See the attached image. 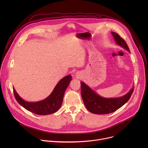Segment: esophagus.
Segmentation results:
<instances>
[{"instance_id": "esophagus-1", "label": "esophagus", "mask_w": 148, "mask_h": 148, "mask_svg": "<svg viewBox=\"0 0 148 148\" xmlns=\"http://www.w3.org/2000/svg\"><path fill=\"white\" fill-rule=\"evenodd\" d=\"M75 77H76V78H80L81 77H82V74H81V72H79V71H78V72H77L76 73H75Z\"/></svg>"}]
</instances>
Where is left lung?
Segmentation results:
<instances>
[{"mask_svg": "<svg viewBox=\"0 0 148 148\" xmlns=\"http://www.w3.org/2000/svg\"><path fill=\"white\" fill-rule=\"evenodd\" d=\"M116 45L130 52L125 42L117 33L111 32ZM134 86L126 94L116 98H105L100 96L84 82H81V94L86 108L95 114L112 113L128 102L134 91Z\"/></svg>", "mask_w": 148, "mask_h": 148, "instance_id": "1", "label": "left lung"}]
</instances>
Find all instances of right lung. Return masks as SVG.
Instances as JSON below:
<instances>
[{
  "instance_id": "add662e5",
  "label": "right lung",
  "mask_w": 148,
  "mask_h": 148,
  "mask_svg": "<svg viewBox=\"0 0 148 148\" xmlns=\"http://www.w3.org/2000/svg\"><path fill=\"white\" fill-rule=\"evenodd\" d=\"M71 80V75L63 77L46 98L37 102H28L24 100L17 93L14 87L13 92L17 102L27 111L37 115H49L55 113L61 107L65 91Z\"/></svg>"
}]
</instances>
